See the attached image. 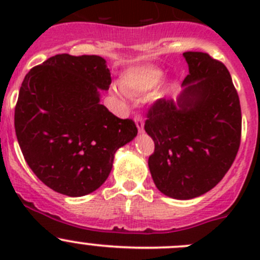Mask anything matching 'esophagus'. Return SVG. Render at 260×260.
<instances>
[{
  "label": "esophagus",
  "mask_w": 260,
  "mask_h": 260,
  "mask_svg": "<svg viewBox=\"0 0 260 260\" xmlns=\"http://www.w3.org/2000/svg\"><path fill=\"white\" fill-rule=\"evenodd\" d=\"M135 122H136V125H137V128H138V132L143 133V131H145L143 129V124H145V123H143L142 117H141V115H136Z\"/></svg>",
  "instance_id": "esophagus-1"
}]
</instances>
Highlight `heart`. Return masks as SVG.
<instances>
[{
	"label": "heart",
	"instance_id": "heart-1",
	"mask_svg": "<svg viewBox=\"0 0 260 260\" xmlns=\"http://www.w3.org/2000/svg\"><path fill=\"white\" fill-rule=\"evenodd\" d=\"M164 77V72L156 67L151 65H141L133 67L125 70L120 77V86L123 90L132 94H145L152 90ZM117 95H120L119 91H115ZM165 94V88L162 85L157 86L153 93V99L161 98Z\"/></svg>",
	"mask_w": 260,
	"mask_h": 260
}]
</instances>
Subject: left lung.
<instances>
[{
	"mask_svg": "<svg viewBox=\"0 0 260 260\" xmlns=\"http://www.w3.org/2000/svg\"><path fill=\"white\" fill-rule=\"evenodd\" d=\"M188 75L174 99H158L145 123L148 167L164 195L190 200L221 181L240 146L242 111L229 70L206 52H183Z\"/></svg>",
	"mask_w": 260,
	"mask_h": 260,
	"instance_id": "1",
	"label": "left lung"
}]
</instances>
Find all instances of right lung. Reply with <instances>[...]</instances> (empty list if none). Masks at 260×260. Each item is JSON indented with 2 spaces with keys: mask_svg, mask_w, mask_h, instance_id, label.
Masks as SVG:
<instances>
[{
  "mask_svg": "<svg viewBox=\"0 0 260 260\" xmlns=\"http://www.w3.org/2000/svg\"><path fill=\"white\" fill-rule=\"evenodd\" d=\"M111 72L98 55L49 57L26 74L15 108L25 161L46 186L79 198L108 179L118 148L137 136L132 119L101 104Z\"/></svg>",
  "mask_w": 260,
  "mask_h": 260,
  "instance_id": "obj_1",
  "label": "right lung"
}]
</instances>
